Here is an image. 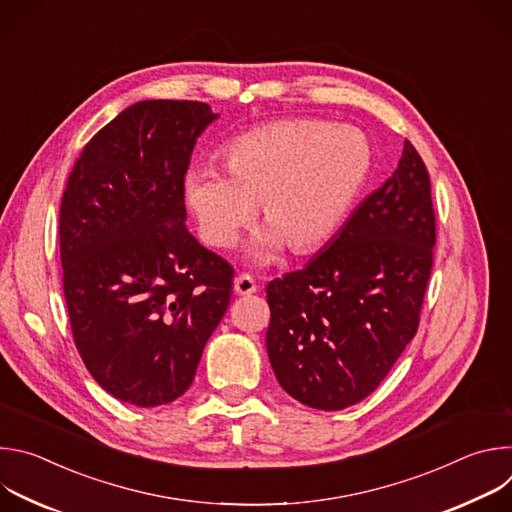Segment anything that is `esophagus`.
Wrapping results in <instances>:
<instances>
[{"mask_svg": "<svg viewBox=\"0 0 512 512\" xmlns=\"http://www.w3.org/2000/svg\"><path fill=\"white\" fill-rule=\"evenodd\" d=\"M255 291H257V283L253 281L251 275L241 273L239 277H235V294L237 296H249V294H255Z\"/></svg>", "mask_w": 512, "mask_h": 512, "instance_id": "esophagus-1", "label": "esophagus"}]
</instances>
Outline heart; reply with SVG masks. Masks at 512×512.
<instances>
[{
	"label": "heart",
	"mask_w": 512,
	"mask_h": 512,
	"mask_svg": "<svg viewBox=\"0 0 512 512\" xmlns=\"http://www.w3.org/2000/svg\"><path fill=\"white\" fill-rule=\"evenodd\" d=\"M373 164L356 127L320 119H281L237 135L223 150V170L194 166L182 200L200 239L231 247L259 204L265 223L249 243V259L267 265L283 245L298 255L322 249L344 225Z\"/></svg>",
	"instance_id": "obj_1"
}]
</instances>
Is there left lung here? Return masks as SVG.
<instances>
[{"instance_id": "left-lung-1", "label": "left lung", "mask_w": 512, "mask_h": 512, "mask_svg": "<svg viewBox=\"0 0 512 512\" xmlns=\"http://www.w3.org/2000/svg\"><path fill=\"white\" fill-rule=\"evenodd\" d=\"M435 214L423 160L405 141L393 176L300 271L267 285V354L281 389L340 411L369 397L417 332Z\"/></svg>"}]
</instances>
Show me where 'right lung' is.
Here are the masks:
<instances>
[{"label": "right lung", "instance_id": "right-lung-1", "mask_svg": "<svg viewBox=\"0 0 512 512\" xmlns=\"http://www.w3.org/2000/svg\"><path fill=\"white\" fill-rule=\"evenodd\" d=\"M198 101H139L87 145L60 204L72 336L91 377L135 407L172 403L233 294V267L186 229L182 180L202 131Z\"/></svg>", "mask_w": 512, "mask_h": 512}]
</instances>
